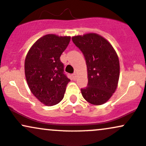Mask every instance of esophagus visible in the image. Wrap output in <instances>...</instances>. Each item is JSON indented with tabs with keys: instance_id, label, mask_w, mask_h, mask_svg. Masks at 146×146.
<instances>
[{
	"instance_id": "1",
	"label": "esophagus",
	"mask_w": 146,
	"mask_h": 146,
	"mask_svg": "<svg viewBox=\"0 0 146 146\" xmlns=\"http://www.w3.org/2000/svg\"><path fill=\"white\" fill-rule=\"evenodd\" d=\"M72 76H73V79L74 80H76V73H74L72 74Z\"/></svg>"
}]
</instances>
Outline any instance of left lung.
<instances>
[{"mask_svg": "<svg viewBox=\"0 0 146 146\" xmlns=\"http://www.w3.org/2000/svg\"><path fill=\"white\" fill-rule=\"evenodd\" d=\"M72 40L82 51L87 65L88 84L81 88L88 102L102 105L111 98L117 88L120 63L112 45L96 33L74 36Z\"/></svg>", "mask_w": 146, "mask_h": 146, "instance_id": "8db88e82", "label": "left lung"}]
</instances>
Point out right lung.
I'll use <instances>...</instances> for the list:
<instances>
[{
	"mask_svg": "<svg viewBox=\"0 0 146 146\" xmlns=\"http://www.w3.org/2000/svg\"><path fill=\"white\" fill-rule=\"evenodd\" d=\"M71 37L48 34L33 44L25 59V75L31 92L46 106L58 104L70 81L60 57Z\"/></svg>",
	"mask_w": 146,
	"mask_h": 146,
	"instance_id": "right-lung-1",
	"label": "right lung"
}]
</instances>
